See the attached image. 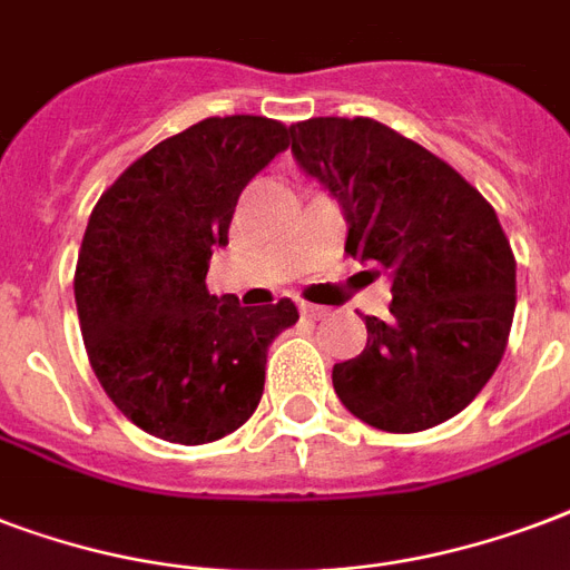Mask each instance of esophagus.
<instances>
[{"instance_id": "34e87169", "label": "esophagus", "mask_w": 570, "mask_h": 570, "mask_svg": "<svg viewBox=\"0 0 570 570\" xmlns=\"http://www.w3.org/2000/svg\"><path fill=\"white\" fill-rule=\"evenodd\" d=\"M298 311H302V316H311V320H320V316H325V307H316V304H307V302L298 304Z\"/></svg>"}]
</instances>
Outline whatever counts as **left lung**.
<instances>
[{"label":"left lung","instance_id":"obj_1","mask_svg":"<svg viewBox=\"0 0 570 570\" xmlns=\"http://www.w3.org/2000/svg\"><path fill=\"white\" fill-rule=\"evenodd\" d=\"M298 167L346 217V254L391 277V320L364 316L367 346L334 364L355 419L419 433L454 419L502 362L517 263L488 199L458 169L382 121L293 125Z\"/></svg>","mask_w":570,"mask_h":570}]
</instances>
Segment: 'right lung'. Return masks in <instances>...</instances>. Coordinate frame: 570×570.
I'll list each match as a JSON object with an SVG mask.
<instances>
[{"instance_id":"add662e5","label":"right lung","mask_w":570,"mask_h":570,"mask_svg":"<svg viewBox=\"0 0 570 570\" xmlns=\"http://www.w3.org/2000/svg\"><path fill=\"white\" fill-rule=\"evenodd\" d=\"M266 116H212L130 164L92 208L73 298L98 382L158 440L203 445L263 397L268 343L295 325L289 298L242 307L206 289L238 194L289 146Z\"/></svg>"}]
</instances>
